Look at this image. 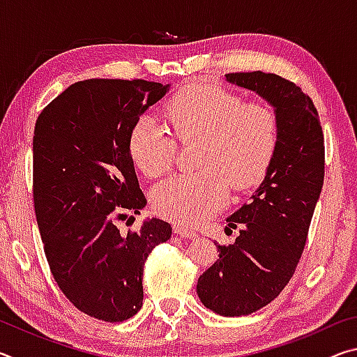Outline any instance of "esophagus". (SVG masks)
Segmentation results:
<instances>
[{"label": "esophagus", "instance_id": "obj_1", "mask_svg": "<svg viewBox=\"0 0 357 357\" xmlns=\"http://www.w3.org/2000/svg\"><path fill=\"white\" fill-rule=\"evenodd\" d=\"M173 231L178 234V236L184 238V239H197L198 238V233L193 231V229H189L187 227L183 225H174L173 227Z\"/></svg>", "mask_w": 357, "mask_h": 357}]
</instances>
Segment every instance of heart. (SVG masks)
Here are the masks:
<instances>
[{
  "label": "heart",
  "mask_w": 357,
  "mask_h": 357,
  "mask_svg": "<svg viewBox=\"0 0 357 357\" xmlns=\"http://www.w3.org/2000/svg\"><path fill=\"white\" fill-rule=\"evenodd\" d=\"M168 116L181 140L200 138L195 173H181L157 184L151 203L159 215L197 225L225 206L228 185L245 190L268 172L279 140V118L266 102H244L214 84H189L170 105ZM135 167L149 178L168 172L178 144L154 114L144 113L130 132Z\"/></svg>",
  "instance_id": "b5f03b06"
}]
</instances>
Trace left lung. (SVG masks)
Returning a JSON list of instances; mask_svg holds the SVG:
<instances>
[{
    "label": "left lung",
    "instance_id": "8db88e82",
    "mask_svg": "<svg viewBox=\"0 0 357 357\" xmlns=\"http://www.w3.org/2000/svg\"><path fill=\"white\" fill-rule=\"evenodd\" d=\"M225 77L261 96L279 118V140L263 183L227 219L239 236L229 245L215 243L219 259L197 285L204 307L241 317L274 301L294 274L324 181V137L312 99L293 82L261 70Z\"/></svg>",
    "mask_w": 357,
    "mask_h": 357
}]
</instances>
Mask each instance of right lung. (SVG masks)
I'll return each instance as SVG.
<instances>
[{"instance_id":"1","label":"right lung","mask_w":357,"mask_h":357,"mask_svg":"<svg viewBox=\"0 0 357 357\" xmlns=\"http://www.w3.org/2000/svg\"><path fill=\"white\" fill-rule=\"evenodd\" d=\"M168 91L146 80L91 78L53 99L36 121L33 197L48 266L78 310L118 323L143 305V266L172 238L160 219L119 231L146 206L129 140L137 119Z\"/></svg>"}]
</instances>
